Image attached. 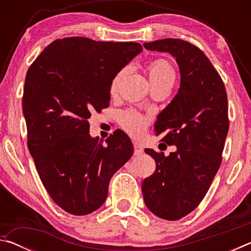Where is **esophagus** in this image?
Listing matches in <instances>:
<instances>
[{"label": "esophagus", "mask_w": 251, "mask_h": 251, "mask_svg": "<svg viewBox=\"0 0 251 251\" xmlns=\"http://www.w3.org/2000/svg\"><path fill=\"white\" fill-rule=\"evenodd\" d=\"M144 152V148L139 144H134V155L139 156Z\"/></svg>", "instance_id": "esophagus-1"}]
</instances>
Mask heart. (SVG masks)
<instances>
[{
  "label": "heart",
  "mask_w": 251,
  "mask_h": 251,
  "mask_svg": "<svg viewBox=\"0 0 251 251\" xmlns=\"http://www.w3.org/2000/svg\"><path fill=\"white\" fill-rule=\"evenodd\" d=\"M125 70H122L114 76L110 83V93H115L118 88L123 76L125 75ZM147 74L148 78L151 80V86H156V85H166L171 84L173 85L175 82L176 73L174 67L171 63L164 58H157L151 61L150 64L147 65ZM121 125L127 133H129L134 137H138L141 136L148 126V118L146 116L142 115L141 113L136 112L134 109L126 110L121 115Z\"/></svg>",
  "instance_id": "1"
}]
</instances>
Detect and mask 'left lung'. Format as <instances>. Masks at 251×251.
<instances>
[{
  "instance_id": "1",
  "label": "left lung",
  "mask_w": 251,
  "mask_h": 251,
  "mask_svg": "<svg viewBox=\"0 0 251 251\" xmlns=\"http://www.w3.org/2000/svg\"><path fill=\"white\" fill-rule=\"evenodd\" d=\"M144 48L172 54L179 66V90L155 123L156 135L163 134L161 141L177 151L165 156L146 148L156 171L142 185L152 214L178 220L201 203L222 164L229 129L227 93L209 59L189 42L165 39Z\"/></svg>"
}]
</instances>
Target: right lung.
I'll return each instance as SVG.
<instances>
[{
  "instance_id": "right-lung-1",
  "label": "right lung",
  "mask_w": 251,
  "mask_h": 251,
  "mask_svg": "<svg viewBox=\"0 0 251 251\" xmlns=\"http://www.w3.org/2000/svg\"><path fill=\"white\" fill-rule=\"evenodd\" d=\"M142 50L135 42L65 37L52 42L27 71L28 151L50 198L72 215L99 209L110 178L133 155L124 131H114L104 145L91 137L88 120L109 105L114 76Z\"/></svg>"
}]
</instances>
